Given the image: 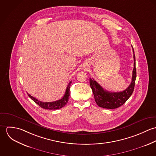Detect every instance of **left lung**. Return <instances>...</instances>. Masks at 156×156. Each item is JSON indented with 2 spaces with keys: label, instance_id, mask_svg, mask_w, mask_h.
I'll use <instances>...</instances> for the list:
<instances>
[{
  "label": "left lung",
  "instance_id": "obj_1",
  "mask_svg": "<svg viewBox=\"0 0 156 156\" xmlns=\"http://www.w3.org/2000/svg\"><path fill=\"white\" fill-rule=\"evenodd\" d=\"M132 48L133 52L134 68L132 82L127 89L122 92H111L103 89L94 79H89L90 87L92 90L95 101L98 106L105 109H116L123 105L132 95L134 88L136 78V60L133 47Z\"/></svg>",
  "mask_w": 156,
  "mask_h": 156
}]
</instances>
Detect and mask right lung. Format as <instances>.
Masks as SVG:
<instances>
[{"instance_id": "1", "label": "right lung", "mask_w": 156, "mask_h": 156, "mask_svg": "<svg viewBox=\"0 0 156 156\" xmlns=\"http://www.w3.org/2000/svg\"><path fill=\"white\" fill-rule=\"evenodd\" d=\"M71 83V82H70L68 86H67V89L66 90V93L64 95V97L57 101H53V102H43L38 99L35 98V97L31 96L30 94L27 93L28 96L35 103H37L40 107L45 109H50V110H55V109H59L66 106L68 103V98L70 95V92H69V86Z\"/></svg>"}]
</instances>
